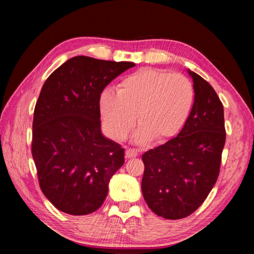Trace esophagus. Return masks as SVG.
Segmentation results:
<instances>
[{"label":"esophagus","instance_id":"34e87169","mask_svg":"<svg viewBox=\"0 0 254 254\" xmlns=\"http://www.w3.org/2000/svg\"><path fill=\"white\" fill-rule=\"evenodd\" d=\"M127 158H135L137 156V151L134 149H127L126 151Z\"/></svg>","mask_w":254,"mask_h":254}]
</instances>
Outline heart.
Here are the masks:
<instances>
[{
	"label": "heart",
	"mask_w": 254,
	"mask_h": 254,
	"mask_svg": "<svg viewBox=\"0 0 254 254\" xmlns=\"http://www.w3.org/2000/svg\"><path fill=\"white\" fill-rule=\"evenodd\" d=\"M195 102L194 85L186 76L142 68L122 80L120 91L106 87L98 101L103 127L110 136L123 139L134 126V139L165 142L182 131Z\"/></svg>",
	"instance_id": "heart-1"
}]
</instances>
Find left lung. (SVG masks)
Here are the masks:
<instances>
[{
  "mask_svg": "<svg viewBox=\"0 0 254 254\" xmlns=\"http://www.w3.org/2000/svg\"><path fill=\"white\" fill-rule=\"evenodd\" d=\"M188 74L195 102L186 124L177 136L142 156L144 200L167 220L187 217L204 203L220 174L225 144L222 102L203 77Z\"/></svg>",
  "mask_w": 254,
  "mask_h": 254,
  "instance_id": "1",
  "label": "left lung"
}]
</instances>
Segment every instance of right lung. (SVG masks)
Returning <instances> with one entry per match:
<instances>
[{
  "instance_id": "right-lung-1",
  "label": "right lung",
  "mask_w": 254,
  "mask_h": 254,
  "mask_svg": "<svg viewBox=\"0 0 254 254\" xmlns=\"http://www.w3.org/2000/svg\"><path fill=\"white\" fill-rule=\"evenodd\" d=\"M134 63L86 56L68 59L42 86L33 113L32 157L45 196L56 208L87 215L104 203L124 149L101 131L103 89Z\"/></svg>"
}]
</instances>
